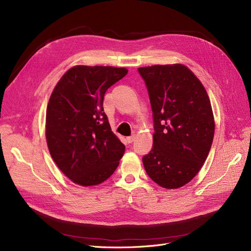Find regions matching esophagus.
Returning <instances> with one entry per match:
<instances>
[{
	"label": "esophagus",
	"mask_w": 251,
	"mask_h": 251,
	"mask_svg": "<svg viewBox=\"0 0 251 251\" xmlns=\"http://www.w3.org/2000/svg\"><path fill=\"white\" fill-rule=\"evenodd\" d=\"M126 140L127 143H132L135 140V136L133 135V136H130V137H126Z\"/></svg>",
	"instance_id": "obj_1"
}]
</instances>
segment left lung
<instances>
[{
	"label": "left lung",
	"mask_w": 251,
	"mask_h": 251,
	"mask_svg": "<svg viewBox=\"0 0 251 251\" xmlns=\"http://www.w3.org/2000/svg\"><path fill=\"white\" fill-rule=\"evenodd\" d=\"M149 91L153 149L142 158L149 177L174 189L192 181L206 160L215 135L209 97L198 77L182 64L138 68Z\"/></svg>",
	"instance_id": "8db88e82"
}]
</instances>
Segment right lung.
Masks as SVG:
<instances>
[{"instance_id": "right-lung-1", "label": "right lung", "mask_w": 251, "mask_h": 251, "mask_svg": "<svg viewBox=\"0 0 251 251\" xmlns=\"http://www.w3.org/2000/svg\"><path fill=\"white\" fill-rule=\"evenodd\" d=\"M126 68H70L53 89L46 112V140L53 160L73 183L93 186L115 172L126 147L111 130L103 96Z\"/></svg>"}]
</instances>
